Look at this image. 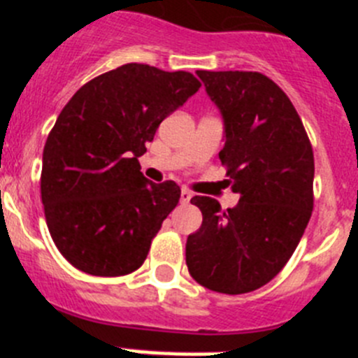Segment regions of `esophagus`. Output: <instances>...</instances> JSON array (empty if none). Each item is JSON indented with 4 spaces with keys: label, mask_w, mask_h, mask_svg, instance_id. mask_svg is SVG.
Instances as JSON below:
<instances>
[{
    "label": "esophagus",
    "mask_w": 358,
    "mask_h": 358,
    "mask_svg": "<svg viewBox=\"0 0 358 358\" xmlns=\"http://www.w3.org/2000/svg\"><path fill=\"white\" fill-rule=\"evenodd\" d=\"M192 201V192L186 188L181 189V204H188V202Z\"/></svg>",
    "instance_id": "1"
}]
</instances>
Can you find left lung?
Wrapping results in <instances>:
<instances>
[{
    "instance_id": "left-lung-1",
    "label": "left lung",
    "mask_w": 358,
    "mask_h": 358,
    "mask_svg": "<svg viewBox=\"0 0 358 358\" xmlns=\"http://www.w3.org/2000/svg\"><path fill=\"white\" fill-rule=\"evenodd\" d=\"M222 113L235 208L195 195L202 224L186 240V265L197 283L245 294L273 280L290 260L314 210V152L296 107L258 71H197Z\"/></svg>"
}]
</instances>
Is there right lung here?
<instances>
[{"label": "right lung", "instance_id": "add662e5", "mask_svg": "<svg viewBox=\"0 0 358 358\" xmlns=\"http://www.w3.org/2000/svg\"><path fill=\"white\" fill-rule=\"evenodd\" d=\"M199 87L188 71L131 62L98 75L66 103L44 145L41 199L50 235L73 267L125 276L143 265L181 188L147 181L138 157Z\"/></svg>", "mask_w": 358, "mask_h": 358}]
</instances>
